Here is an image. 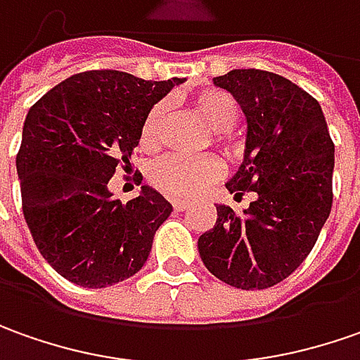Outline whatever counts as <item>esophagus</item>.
Wrapping results in <instances>:
<instances>
[{
	"mask_svg": "<svg viewBox=\"0 0 360 360\" xmlns=\"http://www.w3.org/2000/svg\"><path fill=\"white\" fill-rule=\"evenodd\" d=\"M187 207H189L187 201H181V199H175V201H173V209H175V211H185Z\"/></svg>",
	"mask_w": 360,
	"mask_h": 360,
	"instance_id": "esophagus-1",
	"label": "esophagus"
}]
</instances>
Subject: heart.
Instances as JSON below:
<instances>
[{"instance_id": "1", "label": "heart", "mask_w": 360, "mask_h": 360, "mask_svg": "<svg viewBox=\"0 0 360 360\" xmlns=\"http://www.w3.org/2000/svg\"><path fill=\"white\" fill-rule=\"evenodd\" d=\"M191 111L213 131V143L227 157L241 153L239 145L233 141L229 131L239 121V103L237 99L217 87H207L189 97ZM165 117V105H155L143 121L139 131V145L145 151H155L161 143V127ZM221 177V165L213 157H165L151 169V183L159 191L171 197H195L205 191L211 183Z\"/></svg>"}]
</instances>
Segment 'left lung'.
<instances>
[{
    "mask_svg": "<svg viewBox=\"0 0 360 360\" xmlns=\"http://www.w3.org/2000/svg\"><path fill=\"white\" fill-rule=\"evenodd\" d=\"M213 83L247 119L245 159L225 187L235 199L255 193V201L241 215L217 205L199 255L231 287L269 289L307 259L330 213L335 143L319 101L277 73L233 69Z\"/></svg>",
    "mask_w": 360,
    "mask_h": 360,
    "instance_id": "left-lung-1",
    "label": "left lung"
}]
</instances>
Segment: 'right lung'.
Segmentation results:
<instances>
[{
    "label": "right lung",
    "instance_id": "obj_1",
    "mask_svg": "<svg viewBox=\"0 0 360 360\" xmlns=\"http://www.w3.org/2000/svg\"><path fill=\"white\" fill-rule=\"evenodd\" d=\"M183 81L85 71L30 109L15 159L23 217L39 253L61 277L103 289L145 265L173 207L147 185L121 203L107 183L117 167L131 171L147 113Z\"/></svg>",
    "mask_w": 360,
    "mask_h": 360
}]
</instances>
